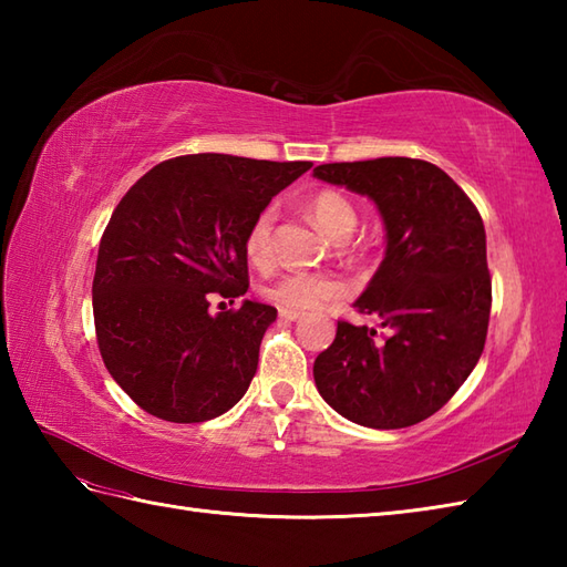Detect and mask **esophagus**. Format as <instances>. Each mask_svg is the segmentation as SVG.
Masks as SVG:
<instances>
[{
  "instance_id": "esophagus-1",
  "label": "esophagus",
  "mask_w": 567,
  "mask_h": 567,
  "mask_svg": "<svg viewBox=\"0 0 567 567\" xmlns=\"http://www.w3.org/2000/svg\"><path fill=\"white\" fill-rule=\"evenodd\" d=\"M280 319H282V321H297V319H302V311H290V309H280Z\"/></svg>"
}]
</instances>
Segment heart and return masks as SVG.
<instances>
[{
    "mask_svg": "<svg viewBox=\"0 0 567 567\" xmlns=\"http://www.w3.org/2000/svg\"><path fill=\"white\" fill-rule=\"evenodd\" d=\"M307 209L311 219L319 224L321 231H327L331 238L343 240L351 236L355 228L358 214L351 199L343 197L336 189H321L309 199ZM272 224H275V207H265L256 214V219L250 221L244 248L250 262H256L258 268H265L272 260ZM346 292V282L341 277L329 272H305V270H290L277 275L272 282L262 287L265 299H270L272 305L290 311H309L329 299L341 297Z\"/></svg>",
    "mask_w": 567,
    "mask_h": 567,
    "instance_id": "1",
    "label": "heart"
}]
</instances>
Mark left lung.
I'll return each mask as SVG.
<instances>
[{
  "mask_svg": "<svg viewBox=\"0 0 567 567\" xmlns=\"http://www.w3.org/2000/svg\"><path fill=\"white\" fill-rule=\"evenodd\" d=\"M315 177L378 204L388 248L360 315L384 333L339 321L315 360L329 406L370 429H404L436 414L483 355L492 280L483 216L441 167L416 158L327 163Z\"/></svg>",
  "mask_w": 567,
  "mask_h": 567,
  "instance_id": "8db88e82",
  "label": "left lung"
}]
</instances>
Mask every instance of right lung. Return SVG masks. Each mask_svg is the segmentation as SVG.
<instances>
[{
	"mask_svg": "<svg viewBox=\"0 0 567 567\" xmlns=\"http://www.w3.org/2000/svg\"><path fill=\"white\" fill-rule=\"evenodd\" d=\"M309 167L179 155L116 204L92 282L94 329L106 370L143 412L199 424L246 394L277 309L244 299L209 315V302L246 295L248 226Z\"/></svg>",
	"mask_w": 567,
	"mask_h": 567,
	"instance_id": "right-lung-1",
	"label": "right lung"
}]
</instances>
